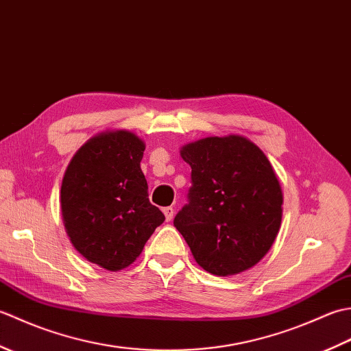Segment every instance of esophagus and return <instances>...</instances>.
Wrapping results in <instances>:
<instances>
[{"label": "esophagus", "instance_id": "obj_1", "mask_svg": "<svg viewBox=\"0 0 351 351\" xmlns=\"http://www.w3.org/2000/svg\"><path fill=\"white\" fill-rule=\"evenodd\" d=\"M162 213H164V215H166V220L167 221H170L171 219H173V215H175V210L171 206H166V208H162Z\"/></svg>", "mask_w": 351, "mask_h": 351}]
</instances>
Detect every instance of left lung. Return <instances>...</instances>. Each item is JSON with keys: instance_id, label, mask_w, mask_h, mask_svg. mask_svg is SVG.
<instances>
[{"instance_id": "1", "label": "left lung", "mask_w": 351, "mask_h": 351, "mask_svg": "<svg viewBox=\"0 0 351 351\" xmlns=\"http://www.w3.org/2000/svg\"><path fill=\"white\" fill-rule=\"evenodd\" d=\"M191 167L190 202L173 225L196 263L215 276L255 267L278 237L283 195L265 154L237 134L181 147Z\"/></svg>"}]
</instances>
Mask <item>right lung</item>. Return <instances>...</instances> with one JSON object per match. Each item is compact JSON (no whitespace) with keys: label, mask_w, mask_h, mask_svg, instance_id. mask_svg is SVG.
Segmentation results:
<instances>
[{"label":"right lung","mask_w":351,"mask_h":351,"mask_svg":"<svg viewBox=\"0 0 351 351\" xmlns=\"http://www.w3.org/2000/svg\"><path fill=\"white\" fill-rule=\"evenodd\" d=\"M145 147L131 131H102L78 149L64 171L60 208L66 234L81 256L108 271L130 267L164 221L149 202L140 169Z\"/></svg>","instance_id":"obj_1"}]
</instances>
